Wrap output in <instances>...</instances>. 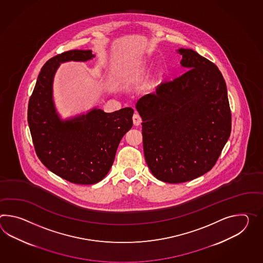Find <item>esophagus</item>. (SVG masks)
Here are the masks:
<instances>
[{"instance_id":"esophagus-1","label":"esophagus","mask_w":263,"mask_h":263,"mask_svg":"<svg viewBox=\"0 0 263 263\" xmlns=\"http://www.w3.org/2000/svg\"><path fill=\"white\" fill-rule=\"evenodd\" d=\"M133 123H134V125H136V126L140 125V123H141V118L138 113H135L133 115Z\"/></svg>"}]
</instances>
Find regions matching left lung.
Returning <instances> with one entry per match:
<instances>
[{
  "label": "left lung",
  "instance_id": "8db88e82",
  "mask_svg": "<svg viewBox=\"0 0 263 263\" xmlns=\"http://www.w3.org/2000/svg\"><path fill=\"white\" fill-rule=\"evenodd\" d=\"M189 70L141 97L146 163L158 180L191 181L213 168L231 133L227 84L216 65L179 49Z\"/></svg>",
  "mask_w": 263,
  "mask_h": 263
}]
</instances>
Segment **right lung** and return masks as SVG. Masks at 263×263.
Returning <instances> with one entry per match:
<instances>
[{
  "instance_id": "add662e5",
  "label": "right lung",
  "mask_w": 263,
  "mask_h": 263,
  "mask_svg": "<svg viewBox=\"0 0 263 263\" xmlns=\"http://www.w3.org/2000/svg\"><path fill=\"white\" fill-rule=\"evenodd\" d=\"M93 57L90 50H71L49 59L41 68L27 112L40 160L53 174L80 185L98 183L107 175L120 141L133 126L131 107L112 113L94 108L67 121L59 117L52 96L59 65L70 60L87 61Z\"/></svg>"
}]
</instances>
